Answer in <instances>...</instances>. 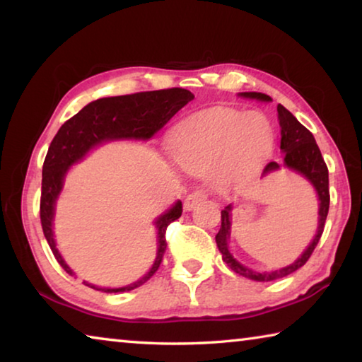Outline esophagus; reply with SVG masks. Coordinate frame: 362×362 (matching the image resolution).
<instances>
[{"mask_svg": "<svg viewBox=\"0 0 362 362\" xmlns=\"http://www.w3.org/2000/svg\"><path fill=\"white\" fill-rule=\"evenodd\" d=\"M207 198L206 192H203V189H194V192L189 193L185 201H183V207H185V211H192L193 207L201 203V201H204Z\"/></svg>", "mask_w": 362, "mask_h": 362, "instance_id": "esophagus-1", "label": "esophagus"}]
</instances>
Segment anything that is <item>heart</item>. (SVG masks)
I'll return each mask as SVG.
<instances>
[{
	"mask_svg": "<svg viewBox=\"0 0 362 362\" xmlns=\"http://www.w3.org/2000/svg\"><path fill=\"white\" fill-rule=\"evenodd\" d=\"M273 146V127L260 113L225 110L183 126L175 134L173 153L180 168L209 173L223 161V177L260 163Z\"/></svg>",
	"mask_w": 362,
	"mask_h": 362,
	"instance_id": "1",
	"label": "heart"
}]
</instances>
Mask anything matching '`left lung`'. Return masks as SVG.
I'll return each mask as SVG.
<instances>
[{"label": "left lung", "instance_id": "8db88e82", "mask_svg": "<svg viewBox=\"0 0 362 362\" xmlns=\"http://www.w3.org/2000/svg\"><path fill=\"white\" fill-rule=\"evenodd\" d=\"M241 97H247V99H257L263 102H269L272 97L262 93H240ZM278 119L281 126V150L284 153V166L292 170H296L300 175H303L311 185L315 187L317 193V199H320V218H317V231L316 236L308 247L305 249V252L298 257V259L291 263L289 267L274 269V272H254L247 267L241 265L235 257L230 254L228 250V240H230V226H231V211L233 206L228 204L222 211V225L216 235V243L220 252H222V259L225 263H228V267L233 272L241 274L244 278H249L252 281H260V283H267V281H274L279 278H284L287 274H291L303 267L306 260L310 259L313 254L315 247L321 240V235L324 231V223H326V217L329 212V170L324 158L320 151L316 140L303 124H300L296 116H293L289 110L284 108L283 105H278ZM278 163H268L265 169H263L262 175H267L273 170H278Z\"/></svg>", "mask_w": 362, "mask_h": 362}]
</instances>
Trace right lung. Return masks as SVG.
I'll use <instances>...</instances> for the list:
<instances>
[{"instance_id":"1","label":"right lung","mask_w":362,"mask_h":362,"mask_svg":"<svg viewBox=\"0 0 362 362\" xmlns=\"http://www.w3.org/2000/svg\"><path fill=\"white\" fill-rule=\"evenodd\" d=\"M193 99L194 95L189 90L182 88L148 90V93H137L118 97H105V99L90 102L81 112H78L73 118L65 121L56 134V137L52 139L45 164H42L40 217L42 233H45L49 247H51L54 257L60 263V267L66 273L71 274V276L75 273L66 265L62 255L59 252V249L56 247L52 231L56 201L60 192H62L66 170L75 163L81 161L90 150L103 142L121 139H151L180 108L185 107ZM180 216L182 203L177 201L169 211L156 218L155 225L158 230V252L155 263H153L150 272L144 278H140L129 286L116 287V289L97 287L94 284L86 283V281L84 284L93 287L95 291L113 293L129 292L146 283L156 273V269L163 262V255L166 252V230L169 223H173Z\"/></svg>"}]
</instances>
